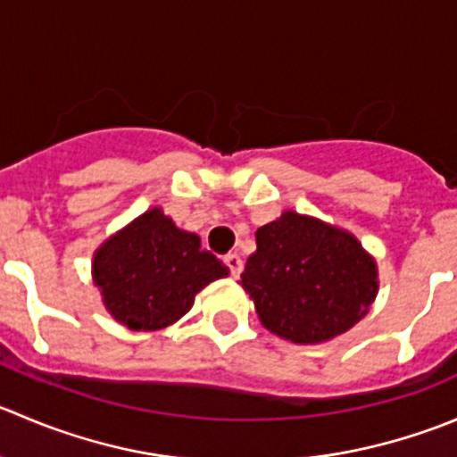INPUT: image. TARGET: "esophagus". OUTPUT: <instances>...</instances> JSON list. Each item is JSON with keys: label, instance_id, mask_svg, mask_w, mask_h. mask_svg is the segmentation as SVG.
<instances>
[{"label": "esophagus", "instance_id": "obj_1", "mask_svg": "<svg viewBox=\"0 0 457 457\" xmlns=\"http://www.w3.org/2000/svg\"><path fill=\"white\" fill-rule=\"evenodd\" d=\"M223 261H225V265H228V270H229V274H232V277H238V274H241L243 261H241V256L237 254V252H229V254H225Z\"/></svg>", "mask_w": 457, "mask_h": 457}]
</instances>
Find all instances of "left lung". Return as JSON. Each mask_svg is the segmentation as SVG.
I'll list each match as a JSON object with an SVG mask.
<instances>
[{"mask_svg": "<svg viewBox=\"0 0 457 457\" xmlns=\"http://www.w3.org/2000/svg\"><path fill=\"white\" fill-rule=\"evenodd\" d=\"M241 283L268 330L295 344H317L369 312L378 270L355 237L286 212L256 229V252Z\"/></svg>", "mask_w": 457, "mask_h": 457, "instance_id": "obj_1", "label": "left lung"}]
</instances>
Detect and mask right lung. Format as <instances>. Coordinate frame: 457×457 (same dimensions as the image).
Returning <instances> with one entry per match:
<instances>
[{
    "label": "right lung",
    "instance_id": "1",
    "mask_svg": "<svg viewBox=\"0 0 457 457\" xmlns=\"http://www.w3.org/2000/svg\"><path fill=\"white\" fill-rule=\"evenodd\" d=\"M220 277L228 268L161 210L136 219L93 259V281L106 310L134 330L174 323L192 308L196 292Z\"/></svg>",
    "mask_w": 457,
    "mask_h": 457
}]
</instances>
